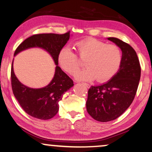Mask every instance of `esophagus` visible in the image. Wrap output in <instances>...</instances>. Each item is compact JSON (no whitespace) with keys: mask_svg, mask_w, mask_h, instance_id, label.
<instances>
[{"mask_svg":"<svg viewBox=\"0 0 152 152\" xmlns=\"http://www.w3.org/2000/svg\"><path fill=\"white\" fill-rule=\"evenodd\" d=\"M83 85L85 86L86 87H87L88 88H90V85H89V84L86 83H83Z\"/></svg>","mask_w":152,"mask_h":152,"instance_id":"obj_1","label":"esophagus"}]
</instances>
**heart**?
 <instances>
[{
    "instance_id": "obj_1",
    "label": "heart",
    "mask_w": 152,
    "mask_h": 152,
    "mask_svg": "<svg viewBox=\"0 0 152 152\" xmlns=\"http://www.w3.org/2000/svg\"><path fill=\"white\" fill-rule=\"evenodd\" d=\"M79 57L85 60L87 68L76 74V79L106 82L110 80L118 72L122 60L121 51L114 44H107L93 38H88L76 43ZM58 62L62 69L74 74L79 69L80 63L77 55L69 47L60 50Z\"/></svg>"
}]
</instances>
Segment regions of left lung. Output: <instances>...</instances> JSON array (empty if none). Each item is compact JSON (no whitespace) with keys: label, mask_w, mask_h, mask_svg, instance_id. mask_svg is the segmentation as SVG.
Returning <instances> with one entry per match:
<instances>
[{"label":"left lung","mask_w":152,"mask_h":152,"mask_svg":"<svg viewBox=\"0 0 152 152\" xmlns=\"http://www.w3.org/2000/svg\"><path fill=\"white\" fill-rule=\"evenodd\" d=\"M112 41L122 51V60L118 72L110 80L88 90L86 109L95 120L100 122L113 121L122 115L133 101L141 75L137 53L129 44L116 38Z\"/></svg>","instance_id":"obj_1"}]
</instances>
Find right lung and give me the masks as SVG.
Instances as JSON below:
<instances>
[{
	"label": "right lung",
	"mask_w": 152,
	"mask_h": 152,
	"mask_svg": "<svg viewBox=\"0 0 152 152\" xmlns=\"http://www.w3.org/2000/svg\"><path fill=\"white\" fill-rule=\"evenodd\" d=\"M70 38V31L64 34H35L24 40L17 47L15 55L31 48H41L48 53L56 64L51 82L42 88H31L19 81L11 68V85L13 94L26 114L41 120L50 119L59 110V102L63 94L73 87L74 82L58 66V54Z\"/></svg>",
	"instance_id": "1"
}]
</instances>
